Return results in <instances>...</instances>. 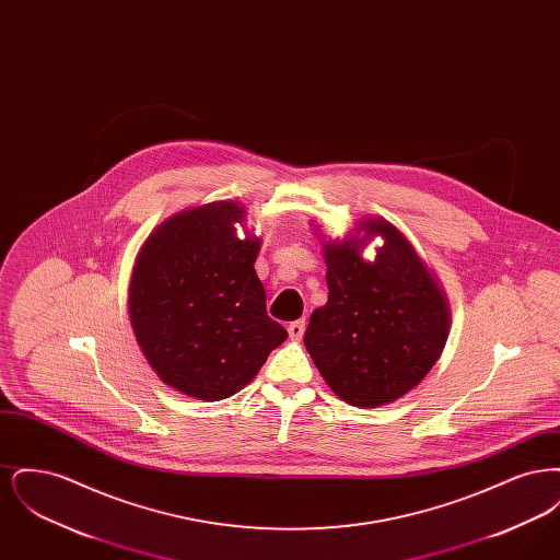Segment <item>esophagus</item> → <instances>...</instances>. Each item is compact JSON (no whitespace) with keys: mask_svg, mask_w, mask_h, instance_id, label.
<instances>
[{"mask_svg":"<svg viewBox=\"0 0 560 560\" xmlns=\"http://www.w3.org/2000/svg\"><path fill=\"white\" fill-rule=\"evenodd\" d=\"M304 329H306V323L304 320H293L288 327V334L292 338L293 342H300L302 336H304Z\"/></svg>","mask_w":560,"mask_h":560,"instance_id":"esophagus-1","label":"esophagus"}]
</instances>
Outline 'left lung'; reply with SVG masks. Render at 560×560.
Instances as JSON below:
<instances>
[{
    "instance_id": "8db88e82",
    "label": "left lung",
    "mask_w": 560,
    "mask_h": 560,
    "mask_svg": "<svg viewBox=\"0 0 560 560\" xmlns=\"http://www.w3.org/2000/svg\"><path fill=\"white\" fill-rule=\"evenodd\" d=\"M385 243L365 261L362 247ZM327 304L313 311L304 347L327 386L348 405L373 409L416 388L439 361L452 311L436 275L382 215L323 245Z\"/></svg>"
}]
</instances>
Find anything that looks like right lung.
Wrapping results in <instances>:
<instances>
[{
    "instance_id": "right-lung-1",
    "label": "right lung",
    "mask_w": 560,
    "mask_h": 560,
    "mask_svg": "<svg viewBox=\"0 0 560 560\" xmlns=\"http://www.w3.org/2000/svg\"><path fill=\"white\" fill-rule=\"evenodd\" d=\"M240 201H212L165 218L133 262L128 311L136 342L161 382L197 400L245 388L288 331L267 315L256 275L262 240Z\"/></svg>"
}]
</instances>
